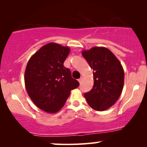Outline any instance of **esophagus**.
<instances>
[{
  "label": "esophagus",
  "mask_w": 147,
  "mask_h": 147,
  "mask_svg": "<svg viewBox=\"0 0 147 147\" xmlns=\"http://www.w3.org/2000/svg\"><path fill=\"white\" fill-rule=\"evenodd\" d=\"M82 79H82V77H81V78H80V79H78V82H79V84H80V83H81V82H82Z\"/></svg>",
  "instance_id": "34e87169"
}]
</instances>
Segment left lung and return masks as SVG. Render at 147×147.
<instances>
[{"label":"left lung","mask_w":147,"mask_h":147,"mask_svg":"<svg viewBox=\"0 0 147 147\" xmlns=\"http://www.w3.org/2000/svg\"><path fill=\"white\" fill-rule=\"evenodd\" d=\"M82 54L93 70L94 79L93 87L84 97L92 109L105 111L115 104L122 92L124 72L122 64L104 47H93Z\"/></svg>","instance_id":"1"}]
</instances>
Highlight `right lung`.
I'll return each mask as SVG.
<instances>
[{
	"label": "right lung",
	"mask_w": 147,
	"mask_h": 147,
	"mask_svg": "<svg viewBox=\"0 0 147 147\" xmlns=\"http://www.w3.org/2000/svg\"><path fill=\"white\" fill-rule=\"evenodd\" d=\"M70 51L68 46L49 43L42 46L28 61L25 86L37 107L48 113L62 109L71 90L79 86L71 72L63 65Z\"/></svg>",
	"instance_id": "right-lung-1"
}]
</instances>
